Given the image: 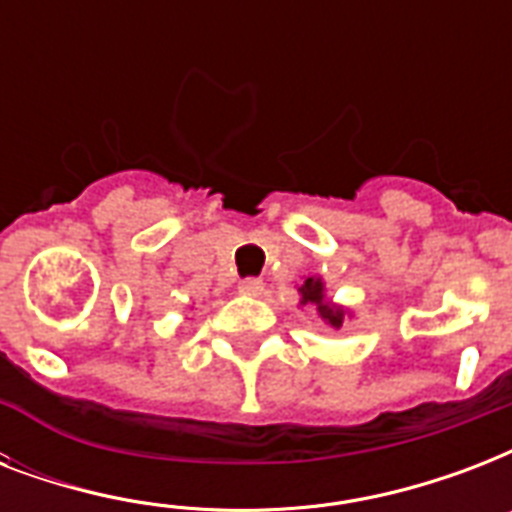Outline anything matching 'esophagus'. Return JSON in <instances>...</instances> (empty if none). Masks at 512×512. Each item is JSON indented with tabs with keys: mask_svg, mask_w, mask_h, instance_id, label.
Returning a JSON list of instances; mask_svg holds the SVG:
<instances>
[{
	"mask_svg": "<svg viewBox=\"0 0 512 512\" xmlns=\"http://www.w3.org/2000/svg\"><path fill=\"white\" fill-rule=\"evenodd\" d=\"M265 284L260 279H241L239 281V292L241 295H249V297H257L263 295Z\"/></svg>",
	"mask_w": 512,
	"mask_h": 512,
	"instance_id": "34e87169",
	"label": "esophagus"
}]
</instances>
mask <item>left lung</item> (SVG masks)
I'll return each mask as SVG.
<instances>
[{"instance_id":"left-lung-1","label":"left lung","mask_w":512,"mask_h":512,"mask_svg":"<svg viewBox=\"0 0 512 512\" xmlns=\"http://www.w3.org/2000/svg\"><path fill=\"white\" fill-rule=\"evenodd\" d=\"M297 292H300V305H311L316 308V313L321 316V321L332 329H340L342 321L350 319V311L345 305L332 303L327 297V284L321 276H305L303 284H297Z\"/></svg>"}]
</instances>
